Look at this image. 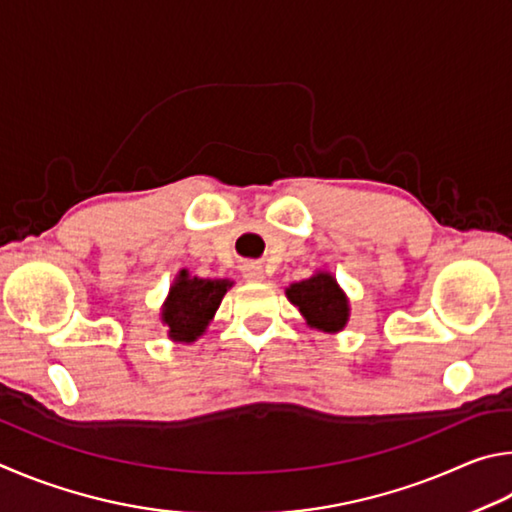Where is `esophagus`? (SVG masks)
<instances>
[{"label":"esophagus","mask_w":512,"mask_h":512,"mask_svg":"<svg viewBox=\"0 0 512 512\" xmlns=\"http://www.w3.org/2000/svg\"><path fill=\"white\" fill-rule=\"evenodd\" d=\"M245 279L249 281H263L265 274H263V267L251 263V265H245Z\"/></svg>","instance_id":"esophagus-1"}]
</instances>
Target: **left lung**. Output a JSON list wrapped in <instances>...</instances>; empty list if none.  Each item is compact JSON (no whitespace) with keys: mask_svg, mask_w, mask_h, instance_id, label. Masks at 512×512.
<instances>
[{"mask_svg":"<svg viewBox=\"0 0 512 512\" xmlns=\"http://www.w3.org/2000/svg\"><path fill=\"white\" fill-rule=\"evenodd\" d=\"M288 299L301 310L310 326L326 333H337L346 326L348 301L330 274L321 272L312 279L290 285Z\"/></svg>","mask_w":512,"mask_h":512,"instance_id":"obj_1","label":"left lung"}]
</instances>
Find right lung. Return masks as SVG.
I'll list each match as a JSON object with an SVG mask.
<instances>
[{
  "instance_id": "1",
  "label": "right lung",
  "mask_w": 512,
  "mask_h": 512,
  "mask_svg": "<svg viewBox=\"0 0 512 512\" xmlns=\"http://www.w3.org/2000/svg\"><path fill=\"white\" fill-rule=\"evenodd\" d=\"M229 281L222 279H191L186 270L170 288L168 299L161 310V321L168 326V335L175 342H193L209 326Z\"/></svg>"
}]
</instances>
